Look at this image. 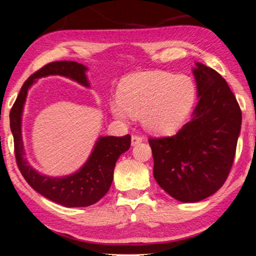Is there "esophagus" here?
<instances>
[{
  "instance_id": "obj_1",
  "label": "esophagus",
  "mask_w": 256,
  "mask_h": 256,
  "mask_svg": "<svg viewBox=\"0 0 256 256\" xmlns=\"http://www.w3.org/2000/svg\"><path fill=\"white\" fill-rule=\"evenodd\" d=\"M144 141V138L141 136H138V135H133L132 136V146H136V144H141Z\"/></svg>"
}]
</instances>
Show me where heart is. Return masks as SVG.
I'll use <instances>...</instances> for the list:
<instances>
[{
    "mask_svg": "<svg viewBox=\"0 0 256 256\" xmlns=\"http://www.w3.org/2000/svg\"><path fill=\"white\" fill-rule=\"evenodd\" d=\"M118 102L112 104L116 118H140L152 134H172L194 108L196 88L191 78L164 71H144L121 82Z\"/></svg>",
    "mask_w": 256,
    "mask_h": 256,
    "instance_id": "b5f03b06",
    "label": "heart"
}]
</instances>
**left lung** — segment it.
Here are the masks:
<instances>
[{
  "mask_svg": "<svg viewBox=\"0 0 256 256\" xmlns=\"http://www.w3.org/2000/svg\"><path fill=\"white\" fill-rule=\"evenodd\" d=\"M192 68L198 103L174 136L150 138L158 184L174 200L197 203L222 188L234 162L242 114L224 78L202 62Z\"/></svg>",
  "mask_w": 256,
  "mask_h": 256,
  "instance_id": "8db88e82",
  "label": "left lung"
}]
</instances>
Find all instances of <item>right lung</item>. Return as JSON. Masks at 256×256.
<instances>
[{"label":"right lung","instance_id":"right-lung-1","mask_svg":"<svg viewBox=\"0 0 256 256\" xmlns=\"http://www.w3.org/2000/svg\"><path fill=\"white\" fill-rule=\"evenodd\" d=\"M86 71V66L77 62H50L24 82L9 114L15 156L21 174L38 194L68 208L89 206L104 197L112 186L116 162L130 147V135L120 138L100 136L88 160L80 170L68 176H50L38 172L27 160L22 140V114L28 90L39 78L62 76L85 88H90Z\"/></svg>","mask_w":256,"mask_h":256}]
</instances>
